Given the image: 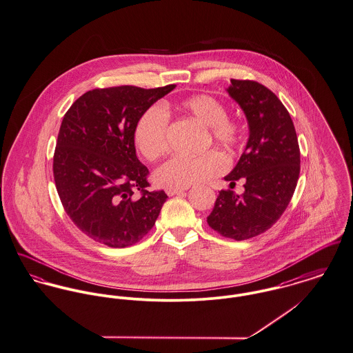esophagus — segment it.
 <instances>
[{
    "label": "esophagus",
    "instance_id": "1",
    "mask_svg": "<svg viewBox=\"0 0 353 353\" xmlns=\"http://www.w3.org/2000/svg\"><path fill=\"white\" fill-rule=\"evenodd\" d=\"M186 192V189H175V188H167L165 192L167 195L172 196V195H176V194H181V192Z\"/></svg>",
    "mask_w": 353,
    "mask_h": 353
}]
</instances>
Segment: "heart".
I'll list each match as a JSON object with an SVG mask.
<instances>
[{
  "label": "heart",
  "instance_id": "1",
  "mask_svg": "<svg viewBox=\"0 0 353 353\" xmlns=\"http://www.w3.org/2000/svg\"><path fill=\"white\" fill-rule=\"evenodd\" d=\"M179 109L201 125L214 143L226 148L239 144L240 125L228 117V109L220 99L209 94H196L183 99ZM168 114L161 105L150 106L137 120L133 141L147 161H155L167 151ZM226 168V161L219 151H208L199 157L176 155L163 163L155 172V181L164 188H189L208 182Z\"/></svg>",
  "mask_w": 353,
  "mask_h": 353
}]
</instances>
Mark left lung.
<instances>
[{
  "instance_id": "8db88e82",
  "label": "left lung",
  "mask_w": 353,
  "mask_h": 353,
  "mask_svg": "<svg viewBox=\"0 0 353 353\" xmlns=\"http://www.w3.org/2000/svg\"><path fill=\"white\" fill-rule=\"evenodd\" d=\"M226 92L243 109L250 137L225 181L234 186L243 179L245 192L221 190L208 224L221 236L241 241L281 219L296 188L301 154L289 112L270 89L255 81L230 79Z\"/></svg>"
}]
</instances>
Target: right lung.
Returning <instances> with one entry per match:
<instances>
[{"label":"right lung","mask_w":353,"mask_h":353,"mask_svg":"<svg viewBox=\"0 0 353 353\" xmlns=\"http://www.w3.org/2000/svg\"><path fill=\"white\" fill-rule=\"evenodd\" d=\"M174 89H94L64 114L52 165L57 190L67 216L98 243L125 248L155 225L168 196L147 190L150 172L136 157L133 129Z\"/></svg>","instance_id":"obj_1"}]
</instances>
